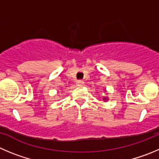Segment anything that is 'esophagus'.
Here are the masks:
<instances>
[{
    "instance_id": "esophagus-1",
    "label": "esophagus",
    "mask_w": 159,
    "mask_h": 159,
    "mask_svg": "<svg viewBox=\"0 0 159 159\" xmlns=\"http://www.w3.org/2000/svg\"><path fill=\"white\" fill-rule=\"evenodd\" d=\"M76 85L77 87H81L84 86V81L83 80H77L76 81Z\"/></svg>"
}]
</instances>
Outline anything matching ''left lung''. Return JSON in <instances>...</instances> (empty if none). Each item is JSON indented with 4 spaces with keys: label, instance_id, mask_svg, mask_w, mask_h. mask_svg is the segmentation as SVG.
Returning a JSON list of instances; mask_svg holds the SVG:
<instances>
[{
    "label": "left lung",
    "instance_id": "8db88e82",
    "mask_svg": "<svg viewBox=\"0 0 159 159\" xmlns=\"http://www.w3.org/2000/svg\"><path fill=\"white\" fill-rule=\"evenodd\" d=\"M105 92H106V90H105ZM108 100V97H103V101H107Z\"/></svg>",
    "mask_w": 159,
    "mask_h": 159
}]
</instances>
